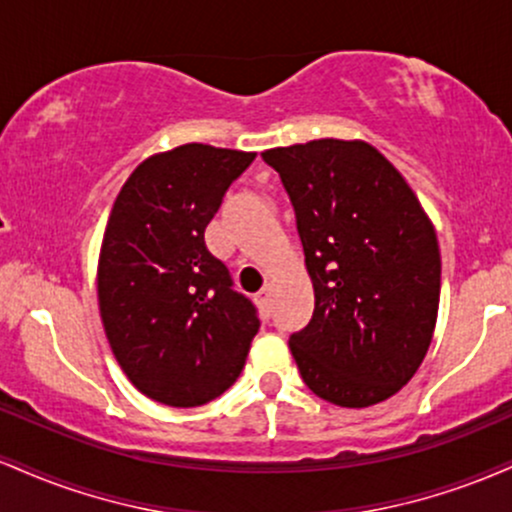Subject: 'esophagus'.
Masks as SVG:
<instances>
[{"instance_id": "obj_1", "label": "esophagus", "mask_w": 512, "mask_h": 512, "mask_svg": "<svg viewBox=\"0 0 512 512\" xmlns=\"http://www.w3.org/2000/svg\"><path fill=\"white\" fill-rule=\"evenodd\" d=\"M257 305L269 315V308H272V289H269V286H264V289L257 293Z\"/></svg>"}]
</instances>
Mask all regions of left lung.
Returning <instances> with one entry per match:
<instances>
[{
  "mask_svg": "<svg viewBox=\"0 0 512 512\" xmlns=\"http://www.w3.org/2000/svg\"><path fill=\"white\" fill-rule=\"evenodd\" d=\"M296 209L315 313L291 337L303 383L363 409L414 378L440 303V248L419 197L363 139L262 151Z\"/></svg>",
  "mask_w": 512,
  "mask_h": 512,
  "instance_id": "8db88e82",
  "label": "left lung"
}]
</instances>
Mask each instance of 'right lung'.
Returning <instances> with one entry per match:
<instances>
[{
    "label": "right lung",
    "instance_id": "right-lung-1",
    "mask_svg": "<svg viewBox=\"0 0 512 512\" xmlns=\"http://www.w3.org/2000/svg\"><path fill=\"white\" fill-rule=\"evenodd\" d=\"M255 154L182 144L144 158L117 192L98 255L105 337L129 383L202 407L245 366L260 317L204 243L223 192Z\"/></svg>",
    "mask_w": 512,
    "mask_h": 512
}]
</instances>
